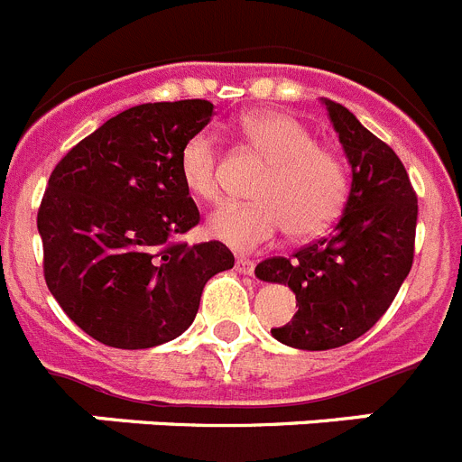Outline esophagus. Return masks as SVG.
Returning a JSON list of instances; mask_svg holds the SVG:
<instances>
[{
  "label": "esophagus",
  "instance_id": "1",
  "mask_svg": "<svg viewBox=\"0 0 462 462\" xmlns=\"http://www.w3.org/2000/svg\"><path fill=\"white\" fill-rule=\"evenodd\" d=\"M236 271L243 273V275H252V273H254V261L238 256V259H236Z\"/></svg>",
  "mask_w": 462,
  "mask_h": 462
}]
</instances>
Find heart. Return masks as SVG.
<instances>
[{
  "instance_id": "obj_1",
  "label": "heart",
  "mask_w": 462,
  "mask_h": 462,
  "mask_svg": "<svg viewBox=\"0 0 462 462\" xmlns=\"http://www.w3.org/2000/svg\"><path fill=\"white\" fill-rule=\"evenodd\" d=\"M240 134L271 169L254 191L259 203H226L208 219L212 238L234 250H256L282 228L291 240L328 231L345 210L349 178L342 159L300 120L282 110H256L240 117ZM182 185L191 196L215 203L219 185V143L210 132L185 141L178 159Z\"/></svg>"
}]
</instances>
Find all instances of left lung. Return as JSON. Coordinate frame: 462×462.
Masks as SVG:
<instances>
[{"label": "left lung", "mask_w": 462, "mask_h": 462, "mask_svg": "<svg viewBox=\"0 0 462 462\" xmlns=\"http://www.w3.org/2000/svg\"><path fill=\"white\" fill-rule=\"evenodd\" d=\"M324 104L352 164L345 212L330 236L291 256L261 261L254 271L259 280L293 289L298 312L271 333L308 352L349 345L382 319L410 275L419 212L398 154L345 106Z\"/></svg>", "instance_id": "8db88e82"}]
</instances>
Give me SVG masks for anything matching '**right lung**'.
Segmentation results:
<instances>
[{
	"label": "right lung",
	"mask_w": 462,
	"mask_h": 462,
	"mask_svg": "<svg viewBox=\"0 0 462 462\" xmlns=\"http://www.w3.org/2000/svg\"><path fill=\"white\" fill-rule=\"evenodd\" d=\"M210 117L203 99L134 106L51 173L36 215L43 277L69 319L101 345L148 349L182 336L206 282L234 268L219 240H175L201 222L178 159Z\"/></svg>",
	"instance_id": "right-lung-1"
}]
</instances>
